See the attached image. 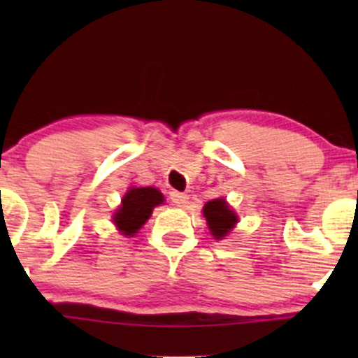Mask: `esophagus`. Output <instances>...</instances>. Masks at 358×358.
Segmentation results:
<instances>
[{
	"instance_id": "1",
	"label": "esophagus",
	"mask_w": 358,
	"mask_h": 358,
	"mask_svg": "<svg viewBox=\"0 0 358 358\" xmlns=\"http://www.w3.org/2000/svg\"><path fill=\"white\" fill-rule=\"evenodd\" d=\"M170 200L178 207H185L188 203V195H185L182 192H170Z\"/></svg>"
}]
</instances>
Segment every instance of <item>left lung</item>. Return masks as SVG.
Here are the masks:
<instances>
[{
  "instance_id": "left-lung-1",
  "label": "left lung",
  "mask_w": 358,
  "mask_h": 358,
  "mask_svg": "<svg viewBox=\"0 0 358 358\" xmlns=\"http://www.w3.org/2000/svg\"><path fill=\"white\" fill-rule=\"evenodd\" d=\"M203 215L215 239H222V237L227 236L237 222V215L229 208L224 199H215L205 203Z\"/></svg>"
}]
</instances>
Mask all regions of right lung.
Here are the masks:
<instances>
[{"mask_svg": "<svg viewBox=\"0 0 358 358\" xmlns=\"http://www.w3.org/2000/svg\"><path fill=\"white\" fill-rule=\"evenodd\" d=\"M159 203H163V195L156 188H129L122 199L121 207L114 213V224L124 236H133L150 219L153 208Z\"/></svg>", "mask_w": 358, "mask_h": 358, "instance_id": "1", "label": "right lung"}]
</instances>
